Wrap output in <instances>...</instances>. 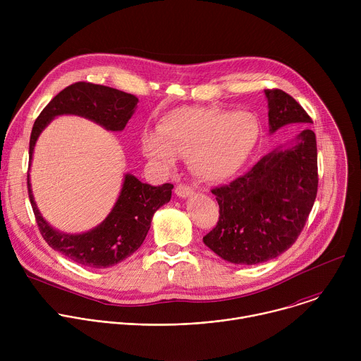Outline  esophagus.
Segmentation results:
<instances>
[{
    "label": "esophagus",
    "instance_id": "esophagus-1",
    "mask_svg": "<svg viewBox=\"0 0 361 361\" xmlns=\"http://www.w3.org/2000/svg\"><path fill=\"white\" fill-rule=\"evenodd\" d=\"M176 194H177L178 197H188V195L192 194V188L188 187L187 184L180 183V184L176 185Z\"/></svg>",
    "mask_w": 361,
    "mask_h": 361
}]
</instances>
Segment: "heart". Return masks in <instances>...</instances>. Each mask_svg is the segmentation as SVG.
<instances>
[{
  "instance_id": "obj_1",
  "label": "heart",
  "mask_w": 361,
  "mask_h": 361,
  "mask_svg": "<svg viewBox=\"0 0 361 361\" xmlns=\"http://www.w3.org/2000/svg\"><path fill=\"white\" fill-rule=\"evenodd\" d=\"M260 134V124L250 113L184 107L164 116L159 133H144L141 145L145 156L163 167L183 156L200 180L219 183L245 166Z\"/></svg>"
}]
</instances>
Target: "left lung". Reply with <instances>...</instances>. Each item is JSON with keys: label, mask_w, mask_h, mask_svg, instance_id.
Returning a JSON list of instances; mask_svg holds the SVG:
<instances>
[{"label": "left lung", "mask_w": 361, "mask_h": 361, "mask_svg": "<svg viewBox=\"0 0 361 361\" xmlns=\"http://www.w3.org/2000/svg\"><path fill=\"white\" fill-rule=\"evenodd\" d=\"M270 131L300 127L293 144L264 156L248 173L212 192L219 202L217 226L202 237L221 259L259 264L288 250L317 197V142L312 117L287 92L264 90Z\"/></svg>", "instance_id": "8db88e82"}]
</instances>
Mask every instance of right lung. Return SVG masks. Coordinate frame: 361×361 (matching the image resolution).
Wrapping results in <instances>:
<instances>
[{"instance_id": "1", "label": "right lung", "mask_w": 361, "mask_h": 361, "mask_svg": "<svg viewBox=\"0 0 361 361\" xmlns=\"http://www.w3.org/2000/svg\"><path fill=\"white\" fill-rule=\"evenodd\" d=\"M138 98L133 94L92 82H74L51 99L37 117L30 137V160L35 141L44 127L56 116L77 114L111 131L124 130L134 113ZM28 195L42 238L56 251L77 264L107 269L126 260L142 244L154 213L171 198L173 184L152 187L131 174L124 178L121 194L109 217L84 234H63L49 227L41 217L27 180Z\"/></svg>"}]
</instances>
